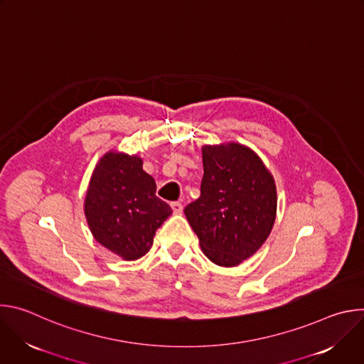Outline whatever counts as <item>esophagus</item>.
Returning a JSON list of instances; mask_svg holds the SVG:
<instances>
[{"instance_id":"esophagus-1","label":"esophagus","mask_w":364,"mask_h":364,"mask_svg":"<svg viewBox=\"0 0 364 364\" xmlns=\"http://www.w3.org/2000/svg\"><path fill=\"white\" fill-rule=\"evenodd\" d=\"M171 209L176 215H180L183 212V204L180 201H173L171 203Z\"/></svg>"}]
</instances>
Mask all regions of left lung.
<instances>
[{
	"mask_svg": "<svg viewBox=\"0 0 364 364\" xmlns=\"http://www.w3.org/2000/svg\"><path fill=\"white\" fill-rule=\"evenodd\" d=\"M200 197L184 215L204 255L220 267H236L269 236L277 188L257 155L240 145L203 146Z\"/></svg>",
	"mask_w": 364,
	"mask_h": 364,
	"instance_id": "obj_1",
	"label": "left lung"
}]
</instances>
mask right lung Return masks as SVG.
Returning <instances> with one entry per match:
<instances>
[{
    "mask_svg": "<svg viewBox=\"0 0 364 364\" xmlns=\"http://www.w3.org/2000/svg\"><path fill=\"white\" fill-rule=\"evenodd\" d=\"M155 191L157 184L142 170L136 155H103L85 201L95 239L127 261L144 256L152 246L155 230L173 213Z\"/></svg>",
    "mask_w": 364,
    "mask_h": 364,
    "instance_id": "right-lung-1",
    "label": "right lung"
}]
</instances>
